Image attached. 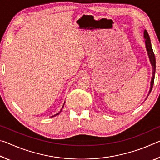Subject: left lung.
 Masks as SVG:
<instances>
[{
    "label": "left lung",
    "instance_id": "1",
    "mask_svg": "<svg viewBox=\"0 0 160 160\" xmlns=\"http://www.w3.org/2000/svg\"><path fill=\"white\" fill-rule=\"evenodd\" d=\"M144 38H145V47L146 49L148 51V55L149 56V59H150V63L152 65V78L151 79V82H150V91L148 92V95L150 94L152 89V87L154 85V80H155V69H156V61H155V53L153 52L152 48L151 45V42H150V38L149 34L148 33L147 30L144 31Z\"/></svg>",
    "mask_w": 160,
    "mask_h": 160
}]
</instances>
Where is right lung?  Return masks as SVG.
Masks as SVG:
<instances>
[{
	"label": "right lung",
	"mask_w": 160,
	"mask_h": 160,
	"mask_svg": "<svg viewBox=\"0 0 160 160\" xmlns=\"http://www.w3.org/2000/svg\"><path fill=\"white\" fill-rule=\"evenodd\" d=\"M64 104H65V103H64ZM63 106H64V104H63ZM63 107H62V108H63ZM61 110H62V109H61ZM60 112H58V113H56V114H55V115H53V116H51V117H53V116H56V115H58L59 114V113H60Z\"/></svg>",
	"instance_id": "1"
}]
</instances>
